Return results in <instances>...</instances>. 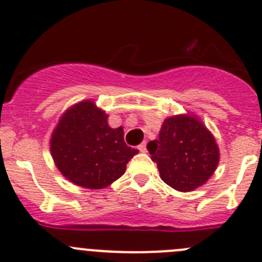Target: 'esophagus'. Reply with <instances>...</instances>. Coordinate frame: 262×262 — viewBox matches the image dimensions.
<instances>
[{
	"instance_id": "1",
	"label": "esophagus",
	"mask_w": 262,
	"mask_h": 262,
	"mask_svg": "<svg viewBox=\"0 0 262 262\" xmlns=\"http://www.w3.org/2000/svg\"><path fill=\"white\" fill-rule=\"evenodd\" d=\"M138 150L141 152H146V142H142L140 146H138Z\"/></svg>"
}]
</instances>
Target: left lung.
Instances as JSON below:
<instances>
[{"label": "left lung", "instance_id": "left-lung-1", "mask_svg": "<svg viewBox=\"0 0 262 262\" xmlns=\"http://www.w3.org/2000/svg\"><path fill=\"white\" fill-rule=\"evenodd\" d=\"M147 150L160 179L179 192H192L204 185L219 163L215 138L199 117L190 114L167 117L159 140L150 141Z\"/></svg>", "mask_w": 262, "mask_h": 262}]
</instances>
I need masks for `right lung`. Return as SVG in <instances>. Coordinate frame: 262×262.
<instances>
[{
	"label": "right lung",
	"mask_w": 262,
	"mask_h": 262,
	"mask_svg": "<svg viewBox=\"0 0 262 262\" xmlns=\"http://www.w3.org/2000/svg\"><path fill=\"white\" fill-rule=\"evenodd\" d=\"M108 115L94 100L68 108L51 136V155L70 183L86 189H103L124 175L138 152L126 146L124 130L108 125Z\"/></svg>",
	"instance_id": "right-lung-1"
}]
</instances>
